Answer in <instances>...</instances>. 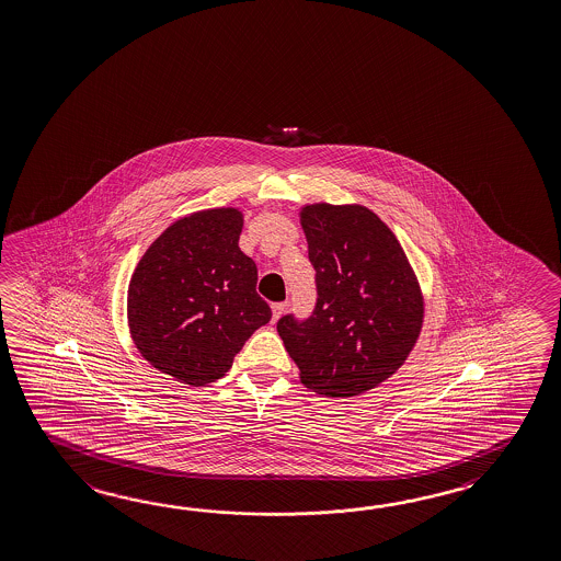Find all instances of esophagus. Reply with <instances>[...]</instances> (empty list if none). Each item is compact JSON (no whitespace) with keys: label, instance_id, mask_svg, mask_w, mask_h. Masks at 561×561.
Listing matches in <instances>:
<instances>
[{"label":"esophagus","instance_id":"obj_1","mask_svg":"<svg viewBox=\"0 0 561 561\" xmlns=\"http://www.w3.org/2000/svg\"><path fill=\"white\" fill-rule=\"evenodd\" d=\"M287 311V302H273V321L276 323L280 319V314Z\"/></svg>","mask_w":561,"mask_h":561}]
</instances>
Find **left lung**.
<instances>
[{
	"instance_id": "obj_1",
	"label": "left lung",
	"mask_w": 561,
	"mask_h": 561,
	"mask_svg": "<svg viewBox=\"0 0 561 561\" xmlns=\"http://www.w3.org/2000/svg\"><path fill=\"white\" fill-rule=\"evenodd\" d=\"M300 226L317 302L309 319L280 317L276 331L309 390L352 398L390 378L412 352L424 319L416 274L364 206H305Z\"/></svg>"
}]
</instances>
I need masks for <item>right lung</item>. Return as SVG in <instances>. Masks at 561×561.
<instances>
[{"instance_id":"right-lung-1","label":"right lung","mask_w":561,"mask_h":561,"mask_svg":"<svg viewBox=\"0 0 561 561\" xmlns=\"http://www.w3.org/2000/svg\"><path fill=\"white\" fill-rule=\"evenodd\" d=\"M242 211H196L171 224L130 276V337L171 378L204 386L222 378L248 337L271 321L259 271L238 248Z\"/></svg>"}]
</instances>
